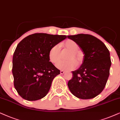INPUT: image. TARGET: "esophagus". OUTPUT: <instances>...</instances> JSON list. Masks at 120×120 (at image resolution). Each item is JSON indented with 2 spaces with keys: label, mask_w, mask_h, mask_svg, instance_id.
Instances as JSON below:
<instances>
[{
  "label": "esophagus",
  "mask_w": 120,
  "mask_h": 120,
  "mask_svg": "<svg viewBox=\"0 0 120 120\" xmlns=\"http://www.w3.org/2000/svg\"><path fill=\"white\" fill-rule=\"evenodd\" d=\"M65 73V71H63V70H61L60 71V74H64Z\"/></svg>",
  "instance_id": "obj_1"
}]
</instances>
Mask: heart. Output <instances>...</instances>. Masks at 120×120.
Returning <instances> with one entry per match:
<instances>
[{
  "label": "heart",
  "instance_id": "obj_1",
  "mask_svg": "<svg viewBox=\"0 0 120 120\" xmlns=\"http://www.w3.org/2000/svg\"><path fill=\"white\" fill-rule=\"evenodd\" d=\"M66 49L70 51V53L67 57L68 61H59L56 64L55 66L57 69L65 71H70L74 70L78 64L81 62V56L79 52V45L76 42L71 40H69L64 43ZM60 49L59 45H55L51 48L49 52V59L50 61L55 64L60 59Z\"/></svg>",
  "mask_w": 120,
  "mask_h": 120
}]
</instances>
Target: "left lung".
<instances>
[{
	"mask_svg": "<svg viewBox=\"0 0 120 120\" xmlns=\"http://www.w3.org/2000/svg\"><path fill=\"white\" fill-rule=\"evenodd\" d=\"M84 53L82 64L72 71L68 81L70 92L81 99H91L99 95L105 87L111 65L109 50L100 40L89 34L68 35Z\"/></svg>",
	"mask_w": 120,
	"mask_h": 120,
	"instance_id": "8db88e82",
	"label": "left lung"
}]
</instances>
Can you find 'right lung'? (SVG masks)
Listing matches in <instances>:
<instances>
[{
	"label": "right lung",
	"instance_id": "right-lung-1",
	"mask_svg": "<svg viewBox=\"0 0 120 120\" xmlns=\"http://www.w3.org/2000/svg\"><path fill=\"white\" fill-rule=\"evenodd\" d=\"M66 35L35 33L18 44L13 57L14 85L22 98L36 101L43 98L60 71L49 61L52 46L66 38Z\"/></svg>",
	"mask_w": 120,
	"mask_h": 120
}]
</instances>
